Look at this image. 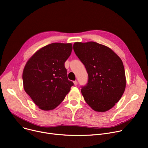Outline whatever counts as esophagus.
<instances>
[{
  "instance_id": "obj_1",
  "label": "esophagus",
  "mask_w": 148,
  "mask_h": 148,
  "mask_svg": "<svg viewBox=\"0 0 148 148\" xmlns=\"http://www.w3.org/2000/svg\"><path fill=\"white\" fill-rule=\"evenodd\" d=\"M73 83H74V85H75V86H76V85H77V81H73Z\"/></svg>"
}]
</instances>
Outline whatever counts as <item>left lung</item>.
I'll return each instance as SVG.
<instances>
[{
    "instance_id": "1",
    "label": "left lung",
    "mask_w": 148,
    "mask_h": 148,
    "mask_svg": "<svg viewBox=\"0 0 148 148\" xmlns=\"http://www.w3.org/2000/svg\"><path fill=\"white\" fill-rule=\"evenodd\" d=\"M73 50L88 75V83L81 89L86 103L95 111L110 110L126 88L122 60L111 49L94 41L76 42Z\"/></svg>"
}]
</instances>
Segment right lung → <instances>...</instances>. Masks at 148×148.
<instances>
[{
	"instance_id": "right-lung-1",
	"label": "right lung",
	"mask_w": 148,
	"mask_h": 148,
	"mask_svg": "<svg viewBox=\"0 0 148 148\" xmlns=\"http://www.w3.org/2000/svg\"><path fill=\"white\" fill-rule=\"evenodd\" d=\"M72 50L71 43H51L38 50L27 62L22 73L24 88L39 108L54 109L73 86L64 67Z\"/></svg>"
}]
</instances>
